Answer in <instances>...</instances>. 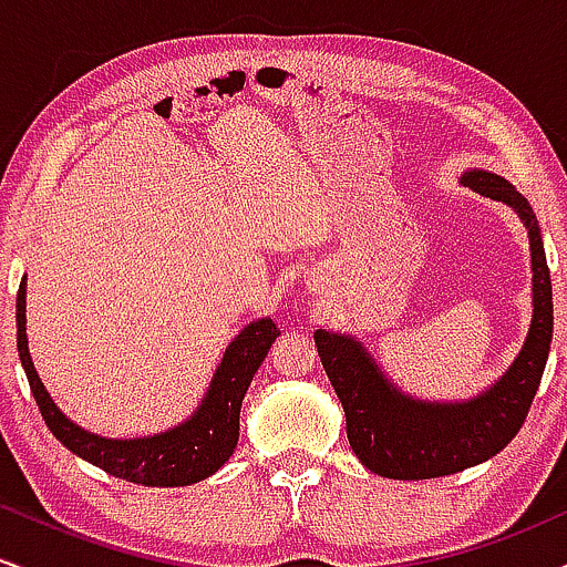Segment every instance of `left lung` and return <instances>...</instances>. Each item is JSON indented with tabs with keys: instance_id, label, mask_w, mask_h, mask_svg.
I'll use <instances>...</instances> for the list:
<instances>
[{
	"instance_id": "1",
	"label": "left lung",
	"mask_w": 567,
	"mask_h": 567,
	"mask_svg": "<svg viewBox=\"0 0 567 567\" xmlns=\"http://www.w3.org/2000/svg\"><path fill=\"white\" fill-rule=\"evenodd\" d=\"M464 184L512 205L528 226L533 322L523 351L504 379L464 405H426L396 392L354 338L324 330L315 333L317 354L347 413L351 451L370 472L389 480L445 477L504 451L525 424L549 357L555 320L551 279L528 199L493 173H466Z\"/></svg>"
}]
</instances>
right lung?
I'll use <instances>...</instances> for the list:
<instances>
[{
  "label": "right lung",
  "mask_w": 567,
  "mask_h": 567,
  "mask_svg": "<svg viewBox=\"0 0 567 567\" xmlns=\"http://www.w3.org/2000/svg\"><path fill=\"white\" fill-rule=\"evenodd\" d=\"M16 322L21 365L50 432L71 453L101 466L103 472L127 480V483L152 487L199 483L229 461L239 440V408H243L245 392L279 336L277 324L271 320L247 324L226 349L224 362H220L216 379L210 383V392L184 426H175L171 432L157 434V437L106 440L71 424L50 400L48 389L42 386L34 365H31L29 341H25V277L18 288Z\"/></svg>",
  "instance_id": "obj_1"
}]
</instances>
